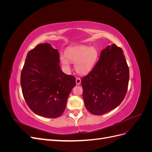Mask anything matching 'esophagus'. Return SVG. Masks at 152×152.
Instances as JSON below:
<instances>
[{
	"instance_id": "34e87169",
	"label": "esophagus",
	"mask_w": 152,
	"mask_h": 152,
	"mask_svg": "<svg viewBox=\"0 0 152 152\" xmlns=\"http://www.w3.org/2000/svg\"><path fill=\"white\" fill-rule=\"evenodd\" d=\"M76 84L77 85H80L81 83V80L79 78H76Z\"/></svg>"
}]
</instances>
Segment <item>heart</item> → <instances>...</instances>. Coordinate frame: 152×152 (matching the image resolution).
I'll return each mask as SVG.
<instances>
[{
  "mask_svg": "<svg viewBox=\"0 0 152 152\" xmlns=\"http://www.w3.org/2000/svg\"><path fill=\"white\" fill-rule=\"evenodd\" d=\"M65 57L61 56L60 61L66 71L70 70L69 62L75 63V70L80 75H87L93 70L98 58V51L94 47L80 46L68 49Z\"/></svg>",
  "mask_w": 152,
  "mask_h": 152,
  "instance_id": "heart-1",
  "label": "heart"
}]
</instances>
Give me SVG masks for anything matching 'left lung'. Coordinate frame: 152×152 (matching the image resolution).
Returning a JSON list of instances; mask_svg holds the SVG:
<instances>
[{"instance_id":"1","label":"left lung","mask_w":152,"mask_h":152,"mask_svg":"<svg viewBox=\"0 0 152 152\" xmlns=\"http://www.w3.org/2000/svg\"><path fill=\"white\" fill-rule=\"evenodd\" d=\"M123 53L115 44L108 45L92 71L82 79L84 104L92 114L100 115L111 111L125 98L129 70Z\"/></svg>"}]
</instances>
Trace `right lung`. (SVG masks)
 <instances>
[{"instance_id":"1","label":"right lung","mask_w":152,"mask_h":152,"mask_svg":"<svg viewBox=\"0 0 152 152\" xmlns=\"http://www.w3.org/2000/svg\"><path fill=\"white\" fill-rule=\"evenodd\" d=\"M59 54L50 44H40L28 53L21 74L26 103L35 114L57 118L66 108L75 78L65 74L59 66Z\"/></svg>"}]
</instances>
